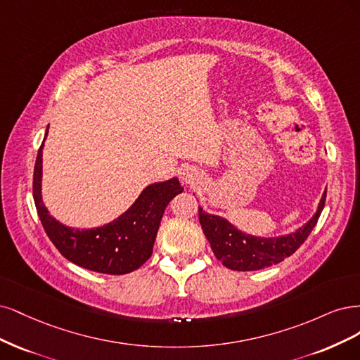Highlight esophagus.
Instances as JSON below:
<instances>
[{"instance_id": "1", "label": "esophagus", "mask_w": 360, "mask_h": 360, "mask_svg": "<svg viewBox=\"0 0 360 360\" xmlns=\"http://www.w3.org/2000/svg\"><path fill=\"white\" fill-rule=\"evenodd\" d=\"M197 175H199V173H197L193 167H185V169L181 170V178H182V181L188 182V184L193 182V181H195Z\"/></svg>"}]
</instances>
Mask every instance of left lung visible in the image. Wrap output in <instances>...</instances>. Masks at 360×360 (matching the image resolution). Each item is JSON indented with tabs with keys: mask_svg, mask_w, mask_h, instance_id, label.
<instances>
[{
	"mask_svg": "<svg viewBox=\"0 0 360 360\" xmlns=\"http://www.w3.org/2000/svg\"><path fill=\"white\" fill-rule=\"evenodd\" d=\"M326 202L323 193L316 214L309 221L290 235L278 238H259L238 230L226 218L207 214L199 206V221L210 240L215 257L231 271H259L283 262L302 245L316 227Z\"/></svg>",
	"mask_w": 360,
	"mask_h": 360,
	"instance_id": "left-lung-1",
	"label": "left lung"
}]
</instances>
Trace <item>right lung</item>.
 Instances as JSON below:
<instances>
[{"label":"right lung","instance_id":"add662e5","mask_svg":"<svg viewBox=\"0 0 360 360\" xmlns=\"http://www.w3.org/2000/svg\"><path fill=\"white\" fill-rule=\"evenodd\" d=\"M46 136L48 130L34 166L32 195L43 229L56 250L80 268L100 274L124 275L141 268L153 254L166 206L184 190L178 178L148 185L129 210L112 223L82 230L67 227L49 215L41 200V157Z\"/></svg>","mask_w":360,"mask_h":360}]
</instances>
